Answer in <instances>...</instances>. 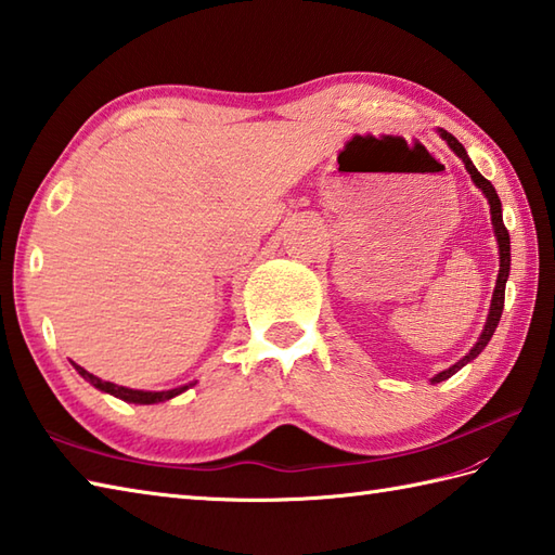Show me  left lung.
Returning <instances> with one entry per match:
<instances>
[{
	"mask_svg": "<svg viewBox=\"0 0 555 555\" xmlns=\"http://www.w3.org/2000/svg\"><path fill=\"white\" fill-rule=\"evenodd\" d=\"M439 135L446 140L448 143V147H451L455 155L465 162V169L469 171V176H473V181H475V185L479 188L481 193L487 195V199H489V205H491V223H493V233H496V241H499V255H501V267H499V279H496V288H493V298H491V310H489V317H487V324H485V332H481V336H479V340L475 344V348L467 352V356L463 358V360H457L453 367H448V370H443V372H439L431 379V384H439V382H446L448 376H453L457 370H463L467 362H473L481 350L487 348V344L491 340V336H493V332H496V326H499V322H501V312H503V300H505V281H508V274H511V235H508V229H505V223H503V215H501V199H499V195H496V188H493L485 176H481L477 169H475V164L469 162V157H467V152H465V147L457 143V140L448 133V131H443V128H439Z\"/></svg>",
	"mask_w": 555,
	"mask_h": 555,
	"instance_id": "8db88e82",
	"label": "left lung"
}]
</instances>
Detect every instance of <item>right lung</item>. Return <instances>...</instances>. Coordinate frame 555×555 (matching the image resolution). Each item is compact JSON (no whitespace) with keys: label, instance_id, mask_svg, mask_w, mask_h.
Returning <instances> with one entry per match:
<instances>
[{"label":"right lung","instance_id":"1","mask_svg":"<svg viewBox=\"0 0 555 555\" xmlns=\"http://www.w3.org/2000/svg\"><path fill=\"white\" fill-rule=\"evenodd\" d=\"M70 364H74L76 372L82 376V379L90 382L95 388H100V391L109 393V396H114V398H121V400H126V403H135V405L164 403V400L179 396V393H183L185 388H188V386H181V388H171V391H135V388H126V386H116V384H112V382H102L100 376L90 374L88 370H82L80 364H76V362H70ZM191 386H193V384H191Z\"/></svg>","mask_w":555,"mask_h":555}]
</instances>
